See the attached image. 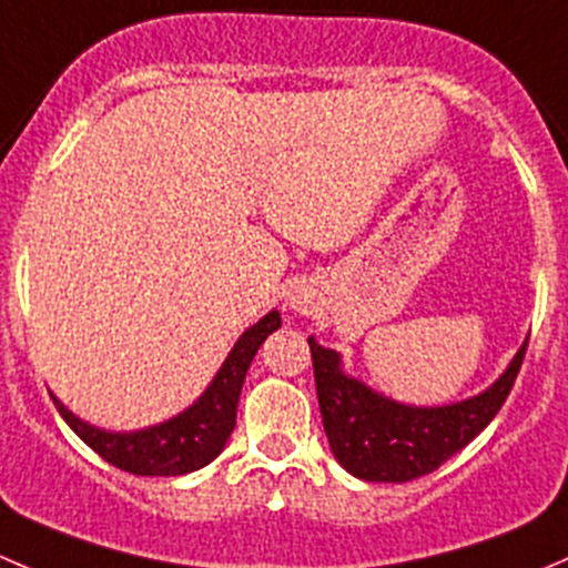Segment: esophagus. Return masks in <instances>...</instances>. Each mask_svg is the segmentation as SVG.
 Segmentation results:
<instances>
[{
  "instance_id": "esophagus-1",
  "label": "esophagus",
  "mask_w": 568,
  "mask_h": 568,
  "mask_svg": "<svg viewBox=\"0 0 568 568\" xmlns=\"http://www.w3.org/2000/svg\"><path fill=\"white\" fill-rule=\"evenodd\" d=\"M291 307H294V311H305V300H302L300 294H294L291 296Z\"/></svg>"
}]
</instances>
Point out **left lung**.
<instances>
[{
  "mask_svg": "<svg viewBox=\"0 0 568 568\" xmlns=\"http://www.w3.org/2000/svg\"><path fill=\"white\" fill-rule=\"evenodd\" d=\"M318 407L333 455L368 483H407L436 471L488 427L508 399L527 344L508 372L475 399L447 407H407L341 374L338 355L307 338Z\"/></svg>",
  "mask_w": 568,
  "mask_h": 568,
  "instance_id": "1",
  "label": "left lung"
}]
</instances>
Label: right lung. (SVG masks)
I'll use <instances>...</instances> for the list:
<instances>
[{
	"label": "right lung",
	"mask_w": 568,
	"mask_h": 568,
	"mask_svg": "<svg viewBox=\"0 0 568 568\" xmlns=\"http://www.w3.org/2000/svg\"><path fill=\"white\" fill-rule=\"evenodd\" d=\"M280 327V313L272 311L263 316L255 327L246 329L233 346L224 366L219 368L211 388L200 396L196 405L163 422L158 427L141 433H104L71 416L63 405L52 396L54 407L65 418L71 430L93 449L110 466L130 475L141 477H178L202 469L211 464L227 444L235 427V407H239L241 385H244L246 368L255 357L257 346L266 341L268 333Z\"/></svg>",
	"instance_id": "add662e5"
}]
</instances>
